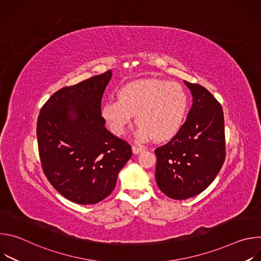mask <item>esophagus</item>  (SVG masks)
Here are the masks:
<instances>
[{
	"label": "esophagus",
	"instance_id": "obj_1",
	"mask_svg": "<svg viewBox=\"0 0 261 261\" xmlns=\"http://www.w3.org/2000/svg\"><path fill=\"white\" fill-rule=\"evenodd\" d=\"M145 150L144 146H141V145H133L132 146V152L133 154H139L141 152H143Z\"/></svg>",
	"mask_w": 261,
	"mask_h": 261
}]
</instances>
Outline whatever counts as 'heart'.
Returning <instances> with one entry per match:
<instances>
[{
    "instance_id": "1",
    "label": "heart",
    "mask_w": 261,
    "mask_h": 261,
    "mask_svg": "<svg viewBox=\"0 0 261 261\" xmlns=\"http://www.w3.org/2000/svg\"><path fill=\"white\" fill-rule=\"evenodd\" d=\"M119 99L102 104L101 116L110 131L122 135L135 115L136 137L165 141L182 127L187 117L189 99L181 85L161 80L130 83L118 92Z\"/></svg>"
}]
</instances>
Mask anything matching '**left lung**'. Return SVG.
I'll return each mask as SVG.
<instances>
[{
	"instance_id": "obj_1",
	"label": "left lung",
	"mask_w": 261,
	"mask_h": 261,
	"mask_svg": "<svg viewBox=\"0 0 261 261\" xmlns=\"http://www.w3.org/2000/svg\"><path fill=\"white\" fill-rule=\"evenodd\" d=\"M193 104L186 121L169 142L156 148V181L176 200L206 189L225 159L224 116L220 103L203 87L184 82Z\"/></svg>"
}]
</instances>
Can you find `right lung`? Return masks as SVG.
<instances>
[{"label": "right lung", "instance_id": "add662e5", "mask_svg": "<svg viewBox=\"0 0 261 261\" xmlns=\"http://www.w3.org/2000/svg\"><path fill=\"white\" fill-rule=\"evenodd\" d=\"M108 70L56 92L37 122L39 156L53 187L79 204H95L114 191L132 156L130 144L111 134L101 116Z\"/></svg>", "mask_w": 261, "mask_h": 261}]
</instances>
